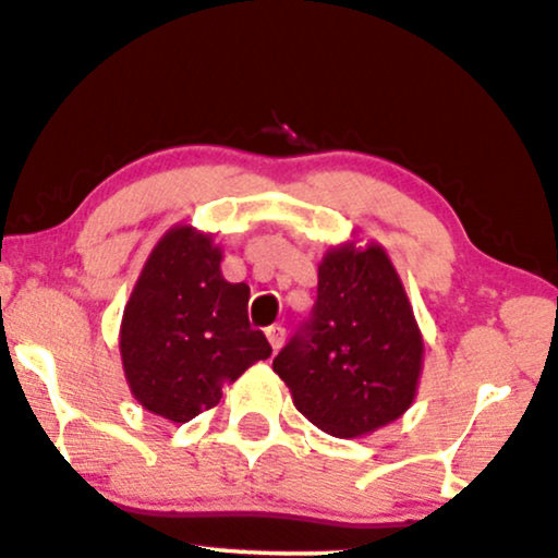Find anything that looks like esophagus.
<instances>
[{
  "label": "esophagus",
  "mask_w": 558,
  "mask_h": 558,
  "mask_svg": "<svg viewBox=\"0 0 558 558\" xmlns=\"http://www.w3.org/2000/svg\"><path fill=\"white\" fill-rule=\"evenodd\" d=\"M265 335H267V342H270L272 350L283 348V342H286V329L280 327V324H272V327H267Z\"/></svg>",
  "instance_id": "esophagus-1"
}]
</instances>
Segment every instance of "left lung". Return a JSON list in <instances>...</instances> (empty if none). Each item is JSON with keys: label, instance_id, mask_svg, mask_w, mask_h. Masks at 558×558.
Listing matches in <instances>:
<instances>
[{"label": "left lung", "instance_id": "8db88e82", "mask_svg": "<svg viewBox=\"0 0 558 558\" xmlns=\"http://www.w3.org/2000/svg\"><path fill=\"white\" fill-rule=\"evenodd\" d=\"M293 404L335 437L368 435L417 393L422 337L380 246H340L319 265L312 316L272 361Z\"/></svg>", "mask_w": 558, "mask_h": 558}]
</instances>
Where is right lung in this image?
I'll use <instances>...</instances> for the list:
<instances>
[{
    "label": "right lung",
    "mask_w": 558,
    "mask_h": 558,
    "mask_svg": "<svg viewBox=\"0 0 558 558\" xmlns=\"http://www.w3.org/2000/svg\"><path fill=\"white\" fill-rule=\"evenodd\" d=\"M250 286L221 275V250L190 227L167 231L146 259L121 324V355L133 397L172 422L221 401V386L270 357L246 316Z\"/></svg>",
    "instance_id": "add662e5"
}]
</instances>
